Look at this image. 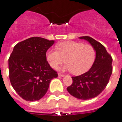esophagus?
Wrapping results in <instances>:
<instances>
[{
	"label": "esophagus",
	"instance_id": "obj_1",
	"mask_svg": "<svg viewBox=\"0 0 122 122\" xmlns=\"http://www.w3.org/2000/svg\"><path fill=\"white\" fill-rule=\"evenodd\" d=\"M58 76H61V77L65 76V75H64V74H61V73H58Z\"/></svg>",
	"mask_w": 122,
	"mask_h": 122
}]
</instances>
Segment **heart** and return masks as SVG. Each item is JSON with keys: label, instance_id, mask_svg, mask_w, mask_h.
Instances as JSON below:
<instances>
[{"label": "heart", "instance_id": "heart-1", "mask_svg": "<svg viewBox=\"0 0 122 122\" xmlns=\"http://www.w3.org/2000/svg\"><path fill=\"white\" fill-rule=\"evenodd\" d=\"M58 51L50 49L46 52L49 65L56 69L64 62L63 70L71 71L76 75H81L90 70L96 58L95 49L90 44L76 41H64L56 45Z\"/></svg>", "mask_w": 122, "mask_h": 122}]
</instances>
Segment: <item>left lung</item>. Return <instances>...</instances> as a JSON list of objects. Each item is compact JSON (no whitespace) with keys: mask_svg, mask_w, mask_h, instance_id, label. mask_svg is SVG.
I'll use <instances>...</instances> for the list:
<instances>
[{"mask_svg":"<svg viewBox=\"0 0 122 122\" xmlns=\"http://www.w3.org/2000/svg\"><path fill=\"white\" fill-rule=\"evenodd\" d=\"M95 48L96 58L88 71L72 76L73 83L67 88L70 95L80 100H89L100 95L108 83L112 73V58L100 42L89 36L80 37Z\"/></svg>","mask_w":122,"mask_h":122,"instance_id":"8db88e82","label":"left lung"}]
</instances>
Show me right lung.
Masks as SVG:
<instances>
[{
    "mask_svg": "<svg viewBox=\"0 0 122 122\" xmlns=\"http://www.w3.org/2000/svg\"><path fill=\"white\" fill-rule=\"evenodd\" d=\"M54 43L32 37L15 46L9 59V71L13 88L24 100L34 102L45 95L57 72L46 60V52Z\"/></svg>",
    "mask_w": 122,
    "mask_h": 122,
    "instance_id": "1",
    "label": "right lung"
}]
</instances>
